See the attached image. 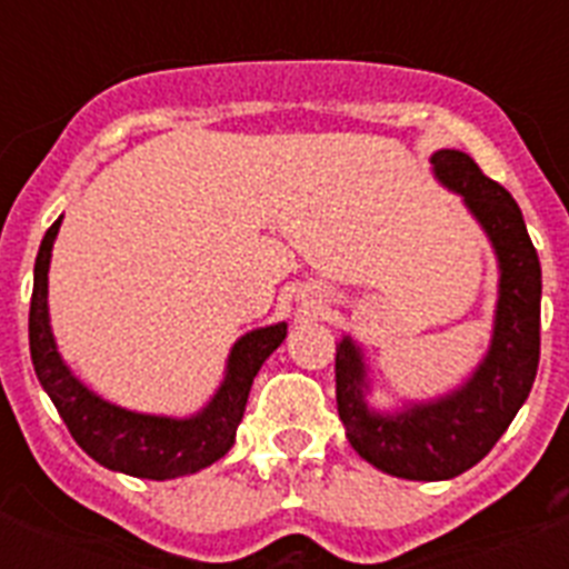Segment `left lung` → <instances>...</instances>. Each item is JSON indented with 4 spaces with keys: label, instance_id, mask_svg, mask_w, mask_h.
<instances>
[{
    "label": "left lung",
    "instance_id": "1",
    "mask_svg": "<svg viewBox=\"0 0 569 569\" xmlns=\"http://www.w3.org/2000/svg\"><path fill=\"white\" fill-rule=\"evenodd\" d=\"M433 176L461 196L499 261V299L485 359L456 390L399 410L370 407L365 353L350 336L336 345V405L347 441L376 470L410 481H445L479 465L530 396L539 370L541 264L519 204L461 150H436Z\"/></svg>",
    "mask_w": 569,
    "mask_h": 569
}]
</instances>
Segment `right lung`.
I'll return each instance as SVG.
<instances>
[{
  "label": "right lung",
  "mask_w": 569,
  "mask_h": 569,
  "mask_svg": "<svg viewBox=\"0 0 569 569\" xmlns=\"http://www.w3.org/2000/svg\"><path fill=\"white\" fill-rule=\"evenodd\" d=\"M59 224H50L37 253L33 268V296H30V359L39 385L57 405L84 453L102 467L136 479L164 481L190 476L222 459L236 441V427L244 416L250 387L259 367L288 336V325H268L241 336L230 347L222 385L216 387L208 405L193 416L136 413L128 407L102 399L73 376L59 353L48 313V270Z\"/></svg>",
  "instance_id": "1"
}]
</instances>
